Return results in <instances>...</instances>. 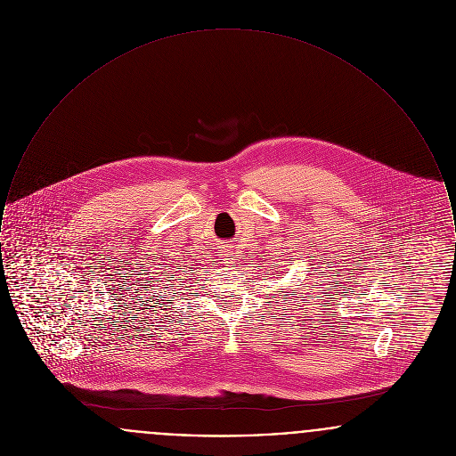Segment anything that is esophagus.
Here are the masks:
<instances>
[{
	"label": "esophagus",
	"mask_w": 456,
	"mask_h": 456,
	"mask_svg": "<svg viewBox=\"0 0 456 456\" xmlns=\"http://www.w3.org/2000/svg\"><path fill=\"white\" fill-rule=\"evenodd\" d=\"M232 254H233V252H230V257H233V256H232Z\"/></svg>",
	"instance_id": "esophagus-1"
}]
</instances>
